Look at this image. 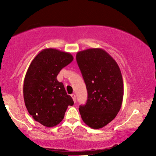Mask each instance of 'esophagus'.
<instances>
[{"label": "esophagus", "instance_id": "obj_1", "mask_svg": "<svg viewBox=\"0 0 156 156\" xmlns=\"http://www.w3.org/2000/svg\"><path fill=\"white\" fill-rule=\"evenodd\" d=\"M71 97L72 98V99H73L74 102L75 103V102H76V96H75V94H72L71 95Z\"/></svg>", "mask_w": 156, "mask_h": 156}]
</instances>
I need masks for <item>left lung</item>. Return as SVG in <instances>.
Instances as JSON below:
<instances>
[{"mask_svg": "<svg viewBox=\"0 0 156 156\" xmlns=\"http://www.w3.org/2000/svg\"><path fill=\"white\" fill-rule=\"evenodd\" d=\"M76 59L88 93L86 104L80 105L79 111L88 126L101 129L114 120L121 109L123 83L120 68L100 48L78 52Z\"/></svg>", "mask_w": 156, "mask_h": 156, "instance_id": "left-lung-1", "label": "left lung"}]
</instances>
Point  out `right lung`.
I'll return each mask as SVG.
<instances>
[{
  "label": "right lung",
  "mask_w": 156,
  "mask_h": 156,
  "mask_svg": "<svg viewBox=\"0 0 156 156\" xmlns=\"http://www.w3.org/2000/svg\"><path fill=\"white\" fill-rule=\"evenodd\" d=\"M69 52L44 49L33 59L25 74L23 97L29 114L36 121L53 127L62 121L68 106L74 101L57 80L63 67L72 62Z\"/></svg>",
  "instance_id": "1"
}]
</instances>
